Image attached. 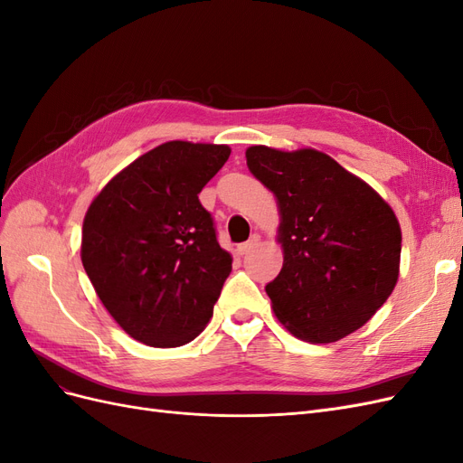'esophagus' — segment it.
<instances>
[{"mask_svg":"<svg viewBox=\"0 0 463 463\" xmlns=\"http://www.w3.org/2000/svg\"><path fill=\"white\" fill-rule=\"evenodd\" d=\"M259 241H260V235H259V233H253V235L249 237V241H245V243H241L240 247H237V253H240V255L250 253V250H253V247L259 245Z\"/></svg>","mask_w":463,"mask_h":463,"instance_id":"esophagus-1","label":"esophagus"}]
</instances>
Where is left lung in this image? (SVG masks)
I'll return each mask as SVG.
<instances>
[{"mask_svg": "<svg viewBox=\"0 0 463 463\" xmlns=\"http://www.w3.org/2000/svg\"><path fill=\"white\" fill-rule=\"evenodd\" d=\"M245 156L282 214L284 266L264 288L274 315L313 344L355 332L398 282L396 214L365 181L318 150L250 146Z\"/></svg>", "mask_w": 463, "mask_h": 463, "instance_id": "1", "label": "left lung"}]
</instances>
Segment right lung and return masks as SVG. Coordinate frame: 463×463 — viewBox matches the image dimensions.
<instances>
[{"instance_id":"1","label":"right lung","mask_w":463,"mask_h":463,"mask_svg":"<svg viewBox=\"0 0 463 463\" xmlns=\"http://www.w3.org/2000/svg\"><path fill=\"white\" fill-rule=\"evenodd\" d=\"M230 152L226 145L164 143L119 172L89 206L82 266L131 338L177 347L213 317L232 257L199 193Z\"/></svg>"}]
</instances>
